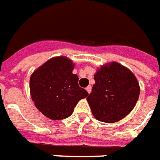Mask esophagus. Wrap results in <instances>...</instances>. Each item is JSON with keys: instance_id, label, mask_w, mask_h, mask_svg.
I'll use <instances>...</instances> for the list:
<instances>
[{"instance_id": "esophagus-1", "label": "esophagus", "mask_w": 160, "mask_h": 160, "mask_svg": "<svg viewBox=\"0 0 160 160\" xmlns=\"http://www.w3.org/2000/svg\"><path fill=\"white\" fill-rule=\"evenodd\" d=\"M91 89H92L91 86H88V87L86 88V90H87V92H88V94H90V93H91Z\"/></svg>"}]
</instances>
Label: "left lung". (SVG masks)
<instances>
[{
	"label": "left lung",
	"mask_w": 160,
	"mask_h": 160,
	"mask_svg": "<svg viewBox=\"0 0 160 160\" xmlns=\"http://www.w3.org/2000/svg\"><path fill=\"white\" fill-rule=\"evenodd\" d=\"M95 83L87 97L92 113L105 123H116L133 110L140 86L129 71L117 62L101 66L94 76Z\"/></svg>",
	"instance_id": "8db88e82"
}]
</instances>
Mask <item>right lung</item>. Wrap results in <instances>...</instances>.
<instances>
[{"label": "right lung", "mask_w": 160, "mask_h": 160, "mask_svg": "<svg viewBox=\"0 0 160 160\" xmlns=\"http://www.w3.org/2000/svg\"><path fill=\"white\" fill-rule=\"evenodd\" d=\"M74 65L64 56L48 59L32 73L30 90L35 106L47 118L60 120L70 117L74 107L88 93L72 74Z\"/></svg>", "instance_id": "obj_1"}]
</instances>
